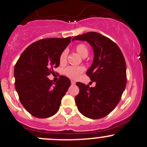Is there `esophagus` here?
<instances>
[{"label":"esophagus","instance_id":"34e87169","mask_svg":"<svg viewBox=\"0 0 147 147\" xmlns=\"http://www.w3.org/2000/svg\"><path fill=\"white\" fill-rule=\"evenodd\" d=\"M71 84H72V85H75V84H76V82H75V81H71Z\"/></svg>","mask_w":147,"mask_h":147}]
</instances>
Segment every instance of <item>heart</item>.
I'll use <instances>...</instances> for the list:
<instances>
[{
    "instance_id": "heart-1",
    "label": "heart",
    "mask_w": 147,
    "mask_h": 147,
    "mask_svg": "<svg viewBox=\"0 0 147 147\" xmlns=\"http://www.w3.org/2000/svg\"><path fill=\"white\" fill-rule=\"evenodd\" d=\"M75 50L79 53L82 57L85 58L88 55V48L87 45L84 43H79L75 47ZM67 56H68V50H64L61 53L59 57V61L61 63H64L66 61ZM85 70L83 66H69L64 70V73L67 77L70 78L76 79L79 78L81 74Z\"/></svg>"
}]
</instances>
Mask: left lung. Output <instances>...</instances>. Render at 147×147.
<instances>
[{
    "mask_svg": "<svg viewBox=\"0 0 147 147\" xmlns=\"http://www.w3.org/2000/svg\"><path fill=\"white\" fill-rule=\"evenodd\" d=\"M90 43L94 58L86 75L95 87L77 82L79 94L75 102L79 112L90 119L108 115L120 100L126 84V66L123 54L112 40L100 34L90 32L76 36L72 41Z\"/></svg>",
    "mask_w": 147,
    "mask_h": 147,
    "instance_id": "obj_1",
    "label": "left lung"
}]
</instances>
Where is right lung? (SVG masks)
Listing matches in <instances>:
<instances>
[{
  "label": "right lung",
  "instance_id": "right-lung-1",
  "mask_svg": "<svg viewBox=\"0 0 147 147\" xmlns=\"http://www.w3.org/2000/svg\"><path fill=\"white\" fill-rule=\"evenodd\" d=\"M71 41L50 38L32 43L21 54L14 67L15 88L28 112L38 118L54 115L70 86L68 77L60 76L53 83L48 76L59 65V57Z\"/></svg>",
  "mask_w": 147,
  "mask_h": 147
}]
</instances>
